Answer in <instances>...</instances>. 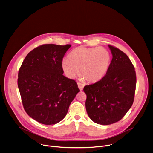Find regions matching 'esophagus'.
<instances>
[{
  "mask_svg": "<svg viewBox=\"0 0 153 153\" xmlns=\"http://www.w3.org/2000/svg\"><path fill=\"white\" fill-rule=\"evenodd\" d=\"M77 85H78V88L80 91H82L84 87V85L80 83H77Z\"/></svg>",
  "mask_w": 153,
  "mask_h": 153,
  "instance_id": "34e87169",
  "label": "esophagus"
}]
</instances>
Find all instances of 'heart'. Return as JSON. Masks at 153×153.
Masks as SVG:
<instances>
[{
  "label": "heart",
  "mask_w": 153,
  "mask_h": 153,
  "mask_svg": "<svg viewBox=\"0 0 153 153\" xmlns=\"http://www.w3.org/2000/svg\"><path fill=\"white\" fill-rule=\"evenodd\" d=\"M68 58L61 62L66 76L74 79L81 70L82 77L89 83L101 80L106 75L111 62L110 53L102 48L80 46L70 53Z\"/></svg>",
  "instance_id": "1"
}]
</instances>
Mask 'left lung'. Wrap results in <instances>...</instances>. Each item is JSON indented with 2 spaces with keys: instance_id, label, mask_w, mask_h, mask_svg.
Masks as SVG:
<instances>
[{
  "instance_id": "1",
  "label": "left lung",
  "mask_w": 153,
  "mask_h": 153,
  "mask_svg": "<svg viewBox=\"0 0 153 153\" xmlns=\"http://www.w3.org/2000/svg\"><path fill=\"white\" fill-rule=\"evenodd\" d=\"M108 47L113 58L106 75L83 89L89 117L102 125L113 124L124 117L134 102L137 83L135 68L129 57L118 48Z\"/></svg>"
}]
</instances>
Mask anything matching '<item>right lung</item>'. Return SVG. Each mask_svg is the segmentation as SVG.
Segmentation results:
<instances>
[{
    "instance_id": "add662e5",
    "label": "right lung",
    "mask_w": 153,
    "mask_h": 153,
    "mask_svg": "<svg viewBox=\"0 0 153 153\" xmlns=\"http://www.w3.org/2000/svg\"><path fill=\"white\" fill-rule=\"evenodd\" d=\"M71 46H38L27 54L19 70L18 86L24 108L40 123L61 121L80 92L76 82L62 74V58Z\"/></svg>"
}]
</instances>
